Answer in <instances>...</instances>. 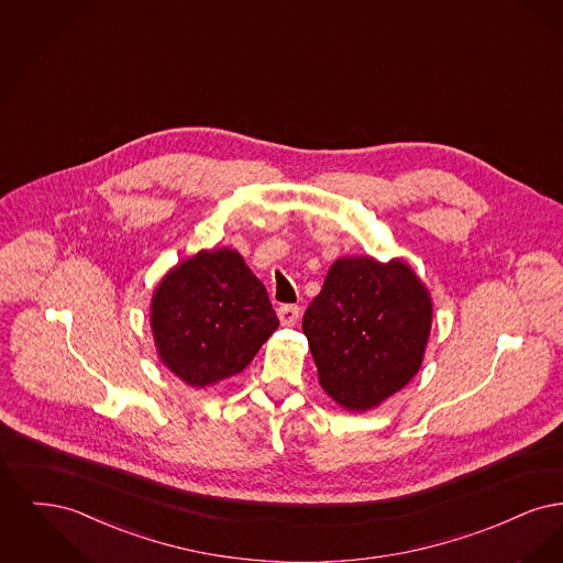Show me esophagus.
<instances>
[{
  "mask_svg": "<svg viewBox=\"0 0 563 563\" xmlns=\"http://www.w3.org/2000/svg\"><path fill=\"white\" fill-rule=\"evenodd\" d=\"M278 319L285 327H291L295 322L299 321V306L295 303H285L278 308Z\"/></svg>",
  "mask_w": 563,
  "mask_h": 563,
  "instance_id": "1",
  "label": "esophagus"
}]
</instances>
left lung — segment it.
Listing matches in <instances>:
<instances>
[{"instance_id": "1", "label": "left lung", "mask_w": 563, "mask_h": 563, "mask_svg": "<svg viewBox=\"0 0 563 563\" xmlns=\"http://www.w3.org/2000/svg\"><path fill=\"white\" fill-rule=\"evenodd\" d=\"M430 321L429 294L409 266L346 257L329 269L301 329L329 397L369 409L420 369Z\"/></svg>"}]
</instances>
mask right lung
Here are the masks:
<instances>
[{"instance_id":"right-lung-1","label":"right lung","mask_w":563,"mask_h":563,"mask_svg":"<svg viewBox=\"0 0 563 563\" xmlns=\"http://www.w3.org/2000/svg\"><path fill=\"white\" fill-rule=\"evenodd\" d=\"M276 327L266 287L232 249L202 251L168 272L152 299L162 361L191 386L241 374Z\"/></svg>"}]
</instances>
